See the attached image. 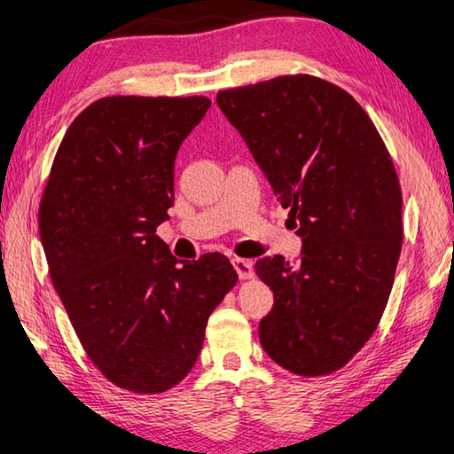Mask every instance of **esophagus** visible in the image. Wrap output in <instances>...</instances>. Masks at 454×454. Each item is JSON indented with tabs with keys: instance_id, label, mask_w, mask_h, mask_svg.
I'll list each match as a JSON object with an SVG mask.
<instances>
[{
	"instance_id": "esophagus-1",
	"label": "esophagus",
	"mask_w": 454,
	"mask_h": 454,
	"mask_svg": "<svg viewBox=\"0 0 454 454\" xmlns=\"http://www.w3.org/2000/svg\"><path fill=\"white\" fill-rule=\"evenodd\" d=\"M233 268H235V272H238V276H239L241 280H247V278H252V276H254V264H252V260L233 258Z\"/></svg>"
}]
</instances>
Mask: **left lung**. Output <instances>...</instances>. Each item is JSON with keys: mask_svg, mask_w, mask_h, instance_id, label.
Listing matches in <instances>:
<instances>
[{"mask_svg": "<svg viewBox=\"0 0 454 454\" xmlns=\"http://www.w3.org/2000/svg\"><path fill=\"white\" fill-rule=\"evenodd\" d=\"M216 104L303 239L297 264L255 262L274 307L260 341L282 369L321 377L377 330L402 254V188L379 130L354 98L313 75L223 90Z\"/></svg>", "mask_w": 454, "mask_h": 454, "instance_id": "1", "label": "left lung"}]
</instances>
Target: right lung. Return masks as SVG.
<instances>
[{"label":"right lung","instance_id":"right-lung-1","mask_svg":"<svg viewBox=\"0 0 454 454\" xmlns=\"http://www.w3.org/2000/svg\"><path fill=\"white\" fill-rule=\"evenodd\" d=\"M211 100L108 96L71 122L38 227L52 286L110 383L153 395L199 358L208 315L238 282L225 255L180 262L157 227L174 205V161Z\"/></svg>","mask_w":454,"mask_h":454}]
</instances>
